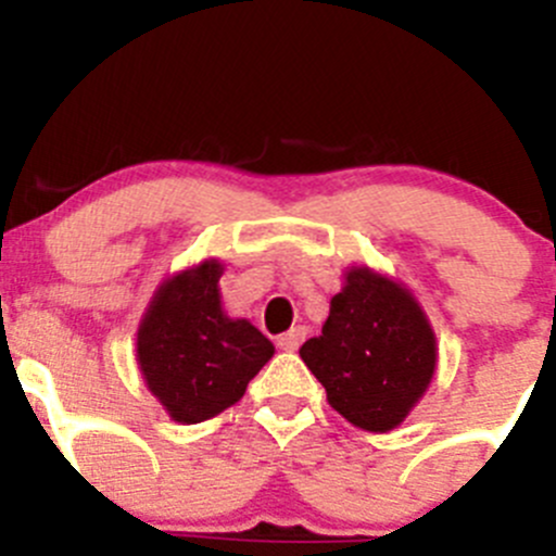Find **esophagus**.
<instances>
[{
  "label": "esophagus",
  "instance_id": "esophagus-1",
  "mask_svg": "<svg viewBox=\"0 0 556 556\" xmlns=\"http://www.w3.org/2000/svg\"><path fill=\"white\" fill-rule=\"evenodd\" d=\"M304 336H306V328H301V325H299V328H290L288 333L279 336L277 346L282 352H295L301 346V341H304Z\"/></svg>",
  "mask_w": 556,
  "mask_h": 556
}]
</instances>
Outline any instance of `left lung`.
<instances>
[{
  "label": "left lung",
  "instance_id": "1",
  "mask_svg": "<svg viewBox=\"0 0 556 556\" xmlns=\"http://www.w3.org/2000/svg\"><path fill=\"white\" fill-rule=\"evenodd\" d=\"M301 361L346 422L387 433L428 392L439 346L412 290L368 266H350L323 333L301 346Z\"/></svg>",
  "mask_w": 556,
  "mask_h": 556
}]
</instances>
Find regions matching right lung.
Segmentation results:
<instances>
[{
    "mask_svg": "<svg viewBox=\"0 0 556 556\" xmlns=\"http://www.w3.org/2000/svg\"><path fill=\"white\" fill-rule=\"evenodd\" d=\"M220 277L217 257L172 274L139 319V371L179 425L204 422L242 401L250 379L274 355V344L250 319L223 309Z\"/></svg>",
    "mask_w": 556,
    "mask_h": 556,
    "instance_id": "obj_1",
    "label": "right lung"
}]
</instances>
